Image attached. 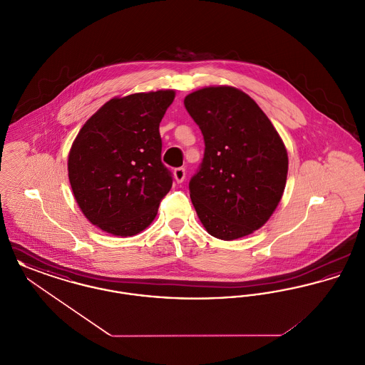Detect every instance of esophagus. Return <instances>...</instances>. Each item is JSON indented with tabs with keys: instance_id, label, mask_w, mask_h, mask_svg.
Returning <instances> with one entry per match:
<instances>
[{
	"instance_id": "34e87169",
	"label": "esophagus",
	"mask_w": 365,
	"mask_h": 365,
	"mask_svg": "<svg viewBox=\"0 0 365 365\" xmlns=\"http://www.w3.org/2000/svg\"><path fill=\"white\" fill-rule=\"evenodd\" d=\"M174 178L176 183H182L185 180V178H186V170L183 167L176 168L174 171Z\"/></svg>"
}]
</instances>
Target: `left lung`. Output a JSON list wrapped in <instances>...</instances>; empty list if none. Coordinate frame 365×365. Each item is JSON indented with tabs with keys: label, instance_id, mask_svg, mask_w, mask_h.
I'll return each mask as SVG.
<instances>
[{
	"label": "left lung",
	"instance_id": "left-lung-1",
	"mask_svg": "<svg viewBox=\"0 0 365 365\" xmlns=\"http://www.w3.org/2000/svg\"><path fill=\"white\" fill-rule=\"evenodd\" d=\"M205 153L189 183L190 198L212 237L234 241L264 226L287 179V150L274 124L242 90L209 86L185 98Z\"/></svg>",
	"mask_w": 365,
	"mask_h": 365
}]
</instances>
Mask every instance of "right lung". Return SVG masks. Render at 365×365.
Masks as SVG:
<instances>
[{
  "label": "right lung",
  "mask_w": 365,
  "mask_h": 365,
  "mask_svg": "<svg viewBox=\"0 0 365 365\" xmlns=\"http://www.w3.org/2000/svg\"><path fill=\"white\" fill-rule=\"evenodd\" d=\"M174 90L115 97L87 120L72 142L68 178L93 226L133 237L149 226L173 186L161 163L160 122Z\"/></svg>",
  "instance_id": "obj_1"
}]
</instances>
